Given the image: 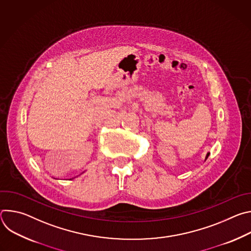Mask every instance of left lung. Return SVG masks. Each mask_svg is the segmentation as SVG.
I'll return each instance as SVG.
<instances>
[{
  "mask_svg": "<svg viewBox=\"0 0 251 251\" xmlns=\"http://www.w3.org/2000/svg\"><path fill=\"white\" fill-rule=\"evenodd\" d=\"M208 156H209V153H207V154H206V157H205V160H206V159H207V158H208Z\"/></svg>",
  "mask_w": 251,
  "mask_h": 251,
  "instance_id": "obj_1",
  "label": "left lung"
}]
</instances>
